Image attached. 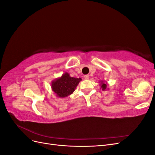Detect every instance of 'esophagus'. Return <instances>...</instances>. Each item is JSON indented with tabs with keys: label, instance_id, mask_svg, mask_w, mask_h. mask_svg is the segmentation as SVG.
Masks as SVG:
<instances>
[{
	"label": "esophagus",
	"instance_id": "obj_1",
	"mask_svg": "<svg viewBox=\"0 0 155 155\" xmlns=\"http://www.w3.org/2000/svg\"><path fill=\"white\" fill-rule=\"evenodd\" d=\"M84 78H85V79H88L89 78V76L88 75H85V76H84Z\"/></svg>",
	"mask_w": 155,
	"mask_h": 155
}]
</instances>
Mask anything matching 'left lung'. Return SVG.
I'll list each match as a JSON object with an SVG mask.
<instances>
[{"label":"left lung","instance_id":"8db88e82","mask_svg":"<svg viewBox=\"0 0 155 155\" xmlns=\"http://www.w3.org/2000/svg\"><path fill=\"white\" fill-rule=\"evenodd\" d=\"M100 85H101V88L102 89V91H105L107 87V84L104 81H101V83H100Z\"/></svg>","mask_w":155,"mask_h":155}]
</instances>
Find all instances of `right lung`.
<instances>
[{"instance_id": "1", "label": "right lung", "mask_w": 155, "mask_h": 155, "mask_svg": "<svg viewBox=\"0 0 155 155\" xmlns=\"http://www.w3.org/2000/svg\"><path fill=\"white\" fill-rule=\"evenodd\" d=\"M81 78L70 77L68 73L65 72L61 78L51 82V88L59 97H65L72 94Z\"/></svg>"}]
</instances>
